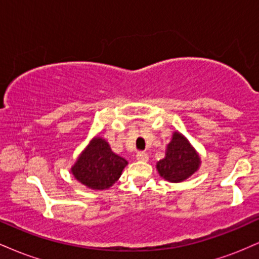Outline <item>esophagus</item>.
<instances>
[{"label": "esophagus", "instance_id": "1", "mask_svg": "<svg viewBox=\"0 0 259 259\" xmlns=\"http://www.w3.org/2000/svg\"><path fill=\"white\" fill-rule=\"evenodd\" d=\"M136 158H138V160H141V162H147L148 154L146 152H144V151H141V152L136 154Z\"/></svg>", "mask_w": 259, "mask_h": 259}]
</instances>
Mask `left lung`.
Instances as JSON below:
<instances>
[{
	"mask_svg": "<svg viewBox=\"0 0 259 259\" xmlns=\"http://www.w3.org/2000/svg\"><path fill=\"white\" fill-rule=\"evenodd\" d=\"M200 157L186 138L179 133H174L165 157L157 163V169L165 180L180 183L191 177L200 167Z\"/></svg>",
	"mask_w": 259,
	"mask_h": 259,
	"instance_id": "obj_1",
	"label": "left lung"
}]
</instances>
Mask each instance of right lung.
I'll list each match as a JSON object with an SVG mask.
<instances>
[{"instance_id": "add662e5", "label": "right lung", "mask_w": 259, "mask_h": 259, "mask_svg": "<svg viewBox=\"0 0 259 259\" xmlns=\"http://www.w3.org/2000/svg\"><path fill=\"white\" fill-rule=\"evenodd\" d=\"M127 162L113 153L103 139L96 138L90 142L72 168L76 180L94 190H103L112 186L119 179Z\"/></svg>"}]
</instances>
